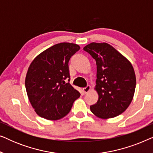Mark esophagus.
<instances>
[{
	"mask_svg": "<svg viewBox=\"0 0 153 153\" xmlns=\"http://www.w3.org/2000/svg\"><path fill=\"white\" fill-rule=\"evenodd\" d=\"M91 87L90 86V85H87L86 87L83 88V92H84V93L86 94L88 93H89V92L91 91Z\"/></svg>",
	"mask_w": 153,
	"mask_h": 153,
	"instance_id": "esophagus-1",
	"label": "esophagus"
}]
</instances>
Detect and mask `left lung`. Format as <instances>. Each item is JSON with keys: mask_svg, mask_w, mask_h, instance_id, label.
<instances>
[{"mask_svg": "<svg viewBox=\"0 0 153 153\" xmlns=\"http://www.w3.org/2000/svg\"><path fill=\"white\" fill-rule=\"evenodd\" d=\"M83 50L97 65L94 89L98 94V100L90 107L91 112L102 119L118 116L127 109L134 95L136 76L132 65L106 42H92Z\"/></svg>", "mask_w": 153, "mask_h": 153, "instance_id": "8db88e82", "label": "left lung"}]
</instances>
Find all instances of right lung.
Returning <instances> with one entry per match:
<instances>
[{"instance_id":"1","label":"right lung","mask_w":153,"mask_h":153,"mask_svg":"<svg viewBox=\"0 0 153 153\" xmlns=\"http://www.w3.org/2000/svg\"><path fill=\"white\" fill-rule=\"evenodd\" d=\"M79 49L76 44H56L37 56L29 66L25 80L27 95L42 118L49 120L63 118L80 97L69 83L68 66L70 58Z\"/></svg>"}]
</instances>
